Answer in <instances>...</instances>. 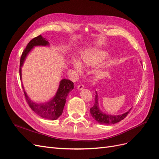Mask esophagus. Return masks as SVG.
<instances>
[{
  "label": "esophagus",
  "instance_id": "34e87169",
  "mask_svg": "<svg viewBox=\"0 0 159 159\" xmlns=\"http://www.w3.org/2000/svg\"><path fill=\"white\" fill-rule=\"evenodd\" d=\"M84 88V85H82V84L79 85L78 86V90H81V89H83Z\"/></svg>",
  "mask_w": 159,
  "mask_h": 159
}]
</instances>
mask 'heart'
I'll return each mask as SVG.
<instances>
[{
  "label": "heart",
  "mask_w": 159,
  "mask_h": 159,
  "mask_svg": "<svg viewBox=\"0 0 159 159\" xmlns=\"http://www.w3.org/2000/svg\"><path fill=\"white\" fill-rule=\"evenodd\" d=\"M107 56L108 54L106 52L95 48H90L81 51L78 61L73 60L70 62V64L76 72L80 73L81 67H93L101 62V63L93 70V74L96 78H101L103 75L108 67L107 62H102Z\"/></svg>",
  "instance_id": "obj_1"
}]
</instances>
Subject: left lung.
Masks as SVG:
<instances>
[{"label":"left lung","instance_id":"left-lung-1","mask_svg":"<svg viewBox=\"0 0 159 159\" xmlns=\"http://www.w3.org/2000/svg\"><path fill=\"white\" fill-rule=\"evenodd\" d=\"M95 93L96 95L95 96V103L93 106L90 109V113L91 115V116L93 117V118L99 124L111 125L117 123L119 121H121V120H123L125 117L131 109H130L127 112L118 115L105 114V113L102 112L99 109L98 103V95L97 91H95Z\"/></svg>","mask_w":159,"mask_h":159}]
</instances>
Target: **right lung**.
Wrapping results in <instances>:
<instances>
[{"instance_id":"obj_1","label":"right lung","mask_w":159,"mask_h":159,"mask_svg":"<svg viewBox=\"0 0 159 159\" xmlns=\"http://www.w3.org/2000/svg\"><path fill=\"white\" fill-rule=\"evenodd\" d=\"M50 46L48 41H47L46 38H43L41 35L35 37L31 40L25 50L23 51L22 56L20 57V78L22 80V67L24 64V62L29 52L32 50L34 46ZM24 93L26 98V100L29 105L31 109L34 111L36 114L42 118H45L50 120H56L58 118L63 112L64 105L66 103V101L67 96L70 91L74 89V83L70 80L63 79L60 81L58 89L55 96L50 101L44 103H36L32 101L29 97L27 95V93L24 89Z\"/></svg>"}]
</instances>
